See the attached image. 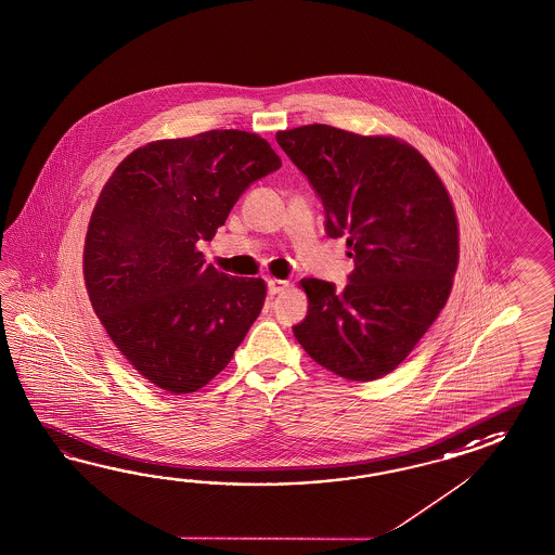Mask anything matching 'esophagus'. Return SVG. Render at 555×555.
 I'll list each match as a JSON object with an SVG mask.
<instances>
[{"label": "esophagus", "mask_w": 555, "mask_h": 555, "mask_svg": "<svg viewBox=\"0 0 555 555\" xmlns=\"http://www.w3.org/2000/svg\"><path fill=\"white\" fill-rule=\"evenodd\" d=\"M288 288V281H283V279H269V293L271 295H279V293H283Z\"/></svg>", "instance_id": "esophagus-1"}]
</instances>
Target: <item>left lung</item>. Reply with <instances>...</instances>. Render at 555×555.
Masks as SVG:
<instances>
[{
	"label": "left lung",
	"instance_id": "1",
	"mask_svg": "<svg viewBox=\"0 0 555 555\" xmlns=\"http://www.w3.org/2000/svg\"><path fill=\"white\" fill-rule=\"evenodd\" d=\"M326 212L347 236L354 271L337 291L302 279L307 319L295 337L312 361L349 380L385 377L429 331L453 288L460 224L446 184L420 150L395 135L326 124L276 132Z\"/></svg>",
	"mask_w": 555,
	"mask_h": 555
}]
</instances>
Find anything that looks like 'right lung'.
<instances>
[{"label": "right lung", "mask_w": 555, "mask_h": 555, "mask_svg": "<svg viewBox=\"0 0 555 555\" xmlns=\"http://www.w3.org/2000/svg\"><path fill=\"white\" fill-rule=\"evenodd\" d=\"M281 164L258 134L210 130L135 149L100 192L83 243L86 291L116 349L158 389H203L262 311L267 283L217 271L198 243Z\"/></svg>", "instance_id": "obj_1"}]
</instances>
